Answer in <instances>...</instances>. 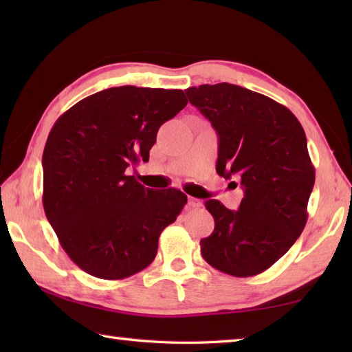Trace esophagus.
I'll return each instance as SVG.
<instances>
[{
	"label": "esophagus",
	"mask_w": 352,
	"mask_h": 352,
	"mask_svg": "<svg viewBox=\"0 0 352 352\" xmlns=\"http://www.w3.org/2000/svg\"><path fill=\"white\" fill-rule=\"evenodd\" d=\"M189 206L190 207H199L201 206V199H198V198H189Z\"/></svg>",
	"instance_id": "34e87169"
}]
</instances>
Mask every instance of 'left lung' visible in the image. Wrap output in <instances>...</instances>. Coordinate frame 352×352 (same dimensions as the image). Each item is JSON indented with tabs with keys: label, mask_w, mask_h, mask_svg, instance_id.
<instances>
[{
	"label": "left lung",
	"mask_w": 352,
	"mask_h": 352,
	"mask_svg": "<svg viewBox=\"0 0 352 352\" xmlns=\"http://www.w3.org/2000/svg\"><path fill=\"white\" fill-rule=\"evenodd\" d=\"M186 94L218 133L216 172L237 178L245 193L236 212L206 201L214 230L199 242L201 254L223 274L258 275L307 223L315 168L302 125L283 104L236 85H203Z\"/></svg>",
	"instance_id": "obj_1"
}]
</instances>
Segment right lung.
<instances>
[{
    "label": "right lung",
    "mask_w": 352,
    "mask_h": 352,
    "mask_svg": "<svg viewBox=\"0 0 352 352\" xmlns=\"http://www.w3.org/2000/svg\"><path fill=\"white\" fill-rule=\"evenodd\" d=\"M188 104L180 89L96 92L57 119L43 149V210L80 269L122 280L155 258L162 231L188 197L144 188L126 169L148 162L160 125Z\"/></svg>",
    "instance_id": "add662e5"
}]
</instances>
